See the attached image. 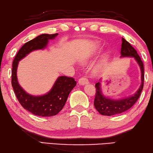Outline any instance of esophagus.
I'll list each match as a JSON object with an SVG mask.
<instances>
[{
  "mask_svg": "<svg viewBox=\"0 0 153 153\" xmlns=\"http://www.w3.org/2000/svg\"><path fill=\"white\" fill-rule=\"evenodd\" d=\"M88 79H87L86 77H81L79 80V83L80 85H85L87 83H88Z\"/></svg>",
  "mask_w": 153,
  "mask_h": 153,
  "instance_id": "esophagus-1",
  "label": "esophagus"
}]
</instances>
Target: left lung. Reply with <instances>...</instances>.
I'll use <instances>...</instances> for the list:
<instances>
[{"mask_svg":"<svg viewBox=\"0 0 153 153\" xmlns=\"http://www.w3.org/2000/svg\"><path fill=\"white\" fill-rule=\"evenodd\" d=\"M121 54V57H133L136 60L140 67V70H141L142 84L139 89L134 96L121 100H112L103 96L101 88H100V82H97L95 85L96 96L94 99V106L99 113L102 115L112 116V115L122 113V112L131 108L138 100L142 89H143L144 81L143 62L139 55L137 54L136 50L131 45L129 42H127L123 38H122Z\"/></svg>","mask_w":153,"mask_h":153,"instance_id":"left-lung-1","label":"left lung"}]
</instances>
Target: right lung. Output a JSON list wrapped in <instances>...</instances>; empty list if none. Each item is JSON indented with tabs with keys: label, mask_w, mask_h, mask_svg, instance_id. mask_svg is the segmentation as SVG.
I'll return each mask as SVG.
<instances>
[{
	"label": "right lung",
	"mask_w": 153,
	"mask_h": 153,
	"mask_svg": "<svg viewBox=\"0 0 153 153\" xmlns=\"http://www.w3.org/2000/svg\"><path fill=\"white\" fill-rule=\"evenodd\" d=\"M57 33L42 34L25 43L17 52L13 59L11 71V84L20 104L34 115L51 117L57 114L64 106L70 92L76 86L74 78L62 76L58 77L48 94L41 96L27 94L19 86L17 79V68L20 59L36 49H44L49 39H53Z\"/></svg>",
	"instance_id": "add662e5"
}]
</instances>
